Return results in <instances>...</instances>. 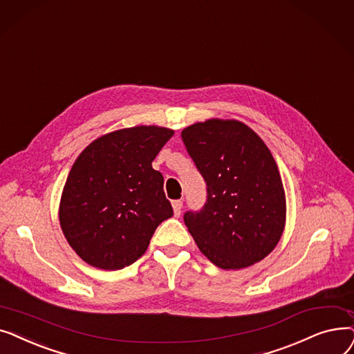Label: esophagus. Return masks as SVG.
Returning <instances> with one entry per match:
<instances>
[{
	"label": "esophagus",
	"instance_id": "1",
	"mask_svg": "<svg viewBox=\"0 0 354 354\" xmlns=\"http://www.w3.org/2000/svg\"><path fill=\"white\" fill-rule=\"evenodd\" d=\"M173 210H174V216L178 217L181 214V209H183V200H173Z\"/></svg>",
	"mask_w": 354,
	"mask_h": 354
}]
</instances>
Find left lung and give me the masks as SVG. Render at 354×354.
Listing matches in <instances>:
<instances>
[{"label": "left lung", "mask_w": 354, "mask_h": 354, "mask_svg": "<svg viewBox=\"0 0 354 354\" xmlns=\"http://www.w3.org/2000/svg\"><path fill=\"white\" fill-rule=\"evenodd\" d=\"M181 138L207 187L203 209L184 213L201 254L222 269L262 261L279 242L287 213L271 151L234 120L193 124Z\"/></svg>", "instance_id": "left-lung-1"}]
</instances>
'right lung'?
<instances>
[{"mask_svg":"<svg viewBox=\"0 0 354 354\" xmlns=\"http://www.w3.org/2000/svg\"><path fill=\"white\" fill-rule=\"evenodd\" d=\"M173 136V129L141 125L106 133L82 151L64 184L59 221L86 263L105 271L133 263L173 216L162 174L151 165Z\"/></svg>","mask_w":354,"mask_h":354,"instance_id":"right-lung-1","label":"right lung"}]
</instances>
